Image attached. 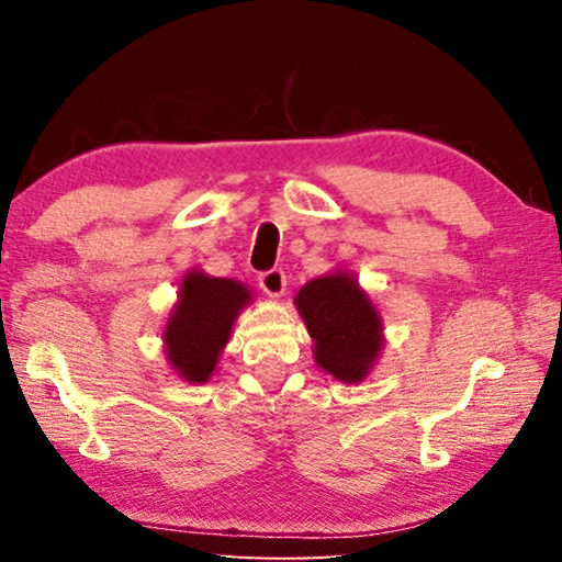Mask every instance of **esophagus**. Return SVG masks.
Listing matches in <instances>:
<instances>
[{
  "label": "esophagus",
  "instance_id": "34e87169",
  "mask_svg": "<svg viewBox=\"0 0 562 562\" xmlns=\"http://www.w3.org/2000/svg\"><path fill=\"white\" fill-rule=\"evenodd\" d=\"M260 288L265 294H268V297H282L284 288H288V278H284V272L278 268L268 270L260 274Z\"/></svg>",
  "mask_w": 562,
  "mask_h": 562
}]
</instances>
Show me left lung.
Returning a JSON list of instances; mask_svg holds the SVG:
<instances>
[{
  "instance_id": "8db88e82",
  "label": "left lung",
  "mask_w": 562,
  "mask_h": 562,
  "mask_svg": "<svg viewBox=\"0 0 562 562\" xmlns=\"http://www.w3.org/2000/svg\"><path fill=\"white\" fill-rule=\"evenodd\" d=\"M307 327L315 364L345 384L364 382L384 349V322L355 272L331 270L294 297Z\"/></svg>"
}]
</instances>
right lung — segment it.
Instances as JSON below:
<instances>
[{
    "label": "right lung",
    "instance_id": "add662e5",
    "mask_svg": "<svg viewBox=\"0 0 562 562\" xmlns=\"http://www.w3.org/2000/svg\"><path fill=\"white\" fill-rule=\"evenodd\" d=\"M250 302L252 292L240 280L188 270L180 278L178 300L164 327L170 369L188 384H205L231 341L237 315Z\"/></svg>",
    "mask_w": 562,
    "mask_h": 562
}]
</instances>
